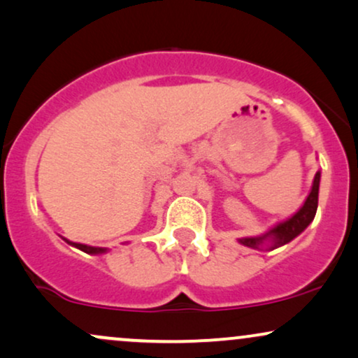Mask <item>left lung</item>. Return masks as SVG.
<instances>
[{"label": "left lung", "mask_w": 358, "mask_h": 358, "mask_svg": "<svg viewBox=\"0 0 358 358\" xmlns=\"http://www.w3.org/2000/svg\"><path fill=\"white\" fill-rule=\"evenodd\" d=\"M318 188H320V170L315 173L312 190H310L307 200H305L302 208H300L294 217H290L285 222H280L278 225H275L272 230H268L264 235L238 238V243L253 250H275L278 247H283V245H287L288 242H292V240L302 234L305 228L313 222V218H315L318 206Z\"/></svg>", "instance_id": "obj_1"}]
</instances>
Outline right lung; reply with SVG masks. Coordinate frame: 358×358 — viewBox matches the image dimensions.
Listing matches in <instances>:
<instances>
[{
    "label": "right lung",
    "mask_w": 358,
    "mask_h": 358,
    "mask_svg": "<svg viewBox=\"0 0 358 358\" xmlns=\"http://www.w3.org/2000/svg\"><path fill=\"white\" fill-rule=\"evenodd\" d=\"M64 242L68 245H71V247L81 250V252L88 253V255H101V253H106L108 252V248H103V247H90V245H85V243H76V242H70V240L63 238Z\"/></svg>",
    "instance_id": "add662e5"
}]
</instances>
